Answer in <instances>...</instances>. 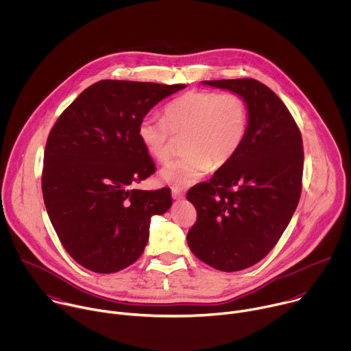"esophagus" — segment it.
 Returning a JSON list of instances; mask_svg holds the SVG:
<instances>
[{"label": "esophagus", "instance_id": "34e87169", "mask_svg": "<svg viewBox=\"0 0 351 351\" xmlns=\"http://www.w3.org/2000/svg\"><path fill=\"white\" fill-rule=\"evenodd\" d=\"M171 190H172V197H173L175 199H180V198L184 197V191H183L182 187H179V186H172Z\"/></svg>", "mask_w": 351, "mask_h": 351}]
</instances>
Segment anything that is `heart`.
Masks as SVG:
<instances>
[{"label":"heart","instance_id":"1","mask_svg":"<svg viewBox=\"0 0 351 351\" xmlns=\"http://www.w3.org/2000/svg\"><path fill=\"white\" fill-rule=\"evenodd\" d=\"M248 106L233 91H187L164 108V119L144 117L137 136L145 152L158 162L169 161L175 137H183L180 160L161 169V179L189 186L211 168L226 165L243 147L248 133Z\"/></svg>","mask_w":351,"mask_h":351}]
</instances>
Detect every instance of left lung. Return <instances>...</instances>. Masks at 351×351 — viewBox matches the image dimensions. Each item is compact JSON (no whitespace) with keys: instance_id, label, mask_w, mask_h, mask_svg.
<instances>
[{"instance_id":"left-lung-1","label":"left lung","mask_w":351,"mask_h":351,"mask_svg":"<svg viewBox=\"0 0 351 351\" xmlns=\"http://www.w3.org/2000/svg\"><path fill=\"white\" fill-rule=\"evenodd\" d=\"M203 83L240 94L250 121L234 158L187 191L197 210L187 243L198 260L234 272L261 261L289 225L302 194L303 138L282 99L261 82Z\"/></svg>"}]
</instances>
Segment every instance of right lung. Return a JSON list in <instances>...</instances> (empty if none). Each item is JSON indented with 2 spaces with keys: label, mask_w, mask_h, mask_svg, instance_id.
I'll use <instances>...</instances> for the list:
<instances>
[{
  "label": "right lung",
  "mask_w": 351,
  "mask_h": 351,
  "mask_svg": "<svg viewBox=\"0 0 351 351\" xmlns=\"http://www.w3.org/2000/svg\"><path fill=\"white\" fill-rule=\"evenodd\" d=\"M186 84L99 80L61 114L48 134L41 189L64 248L82 267L112 274L148 241L149 219L172 206L169 187L130 190L156 172L138 122Z\"/></svg>",
  "instance_id": "add662e5"
}]
</instances>
